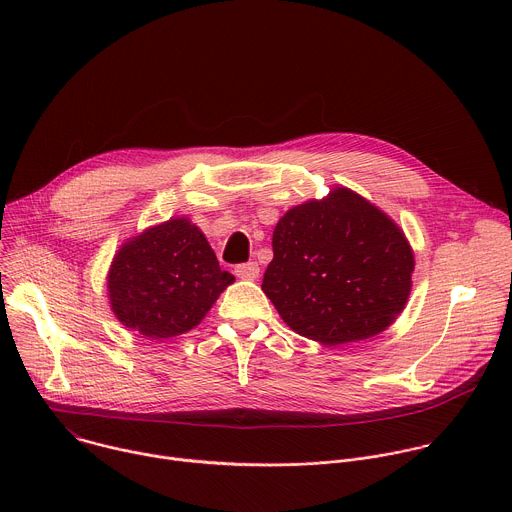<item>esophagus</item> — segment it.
I'll list each match as a JSON object with an SVG mask.
<instances>
[{"instance_id":"1","label":"esophagus","mask_w":512,"mask_h":512,"mask_svg":"<svg viewBox=\"0 0 512 512\" xmlns=\"http://www.w3.org/2000/svg\"><path fill=\"white\" fill-rule=\"evenodd\" d=\"M235 273L237 277L241 279H257L259 277V265L255 261H249V263H241L235 267Z\"/></svg>"}]
</instances>
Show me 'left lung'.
<instances>
[{"mask_svg": "<svg viewBox=\"0 0 512 512\" xmlns=\"http://www.w3.org/2000/svg\"><path fill=\"white\" fill-rule=\"evenodd\" d=\"M413 253L401 229L348 188L283 214L263 291L298 334L338 346L383 332L405 308Z\"/></svg>", "mask_w": 512, "mask_h": 512, "instance_id": "1", "label": "left lung"}]
</instances>
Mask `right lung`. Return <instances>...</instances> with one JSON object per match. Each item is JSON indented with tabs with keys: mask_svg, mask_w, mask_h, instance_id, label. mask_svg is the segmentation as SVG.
<instances>
[{
	"mask_svg": "<svg viewBox=\"0 0 512 512\" xmlns=\"http://www.w3.org/2000/svg\"><path fill=\"white\" fill-rule=\"evenodd\" d=\"M233 281L200 229L188 218H170L119 249L107 287L125 328L170 338L198 326Z\"/></svg>",
	"mask_w": 512,
	"mask_h": 512,
	"instance_id": "right-lung-1",
	"label": "right lung"
}]
</instances>
